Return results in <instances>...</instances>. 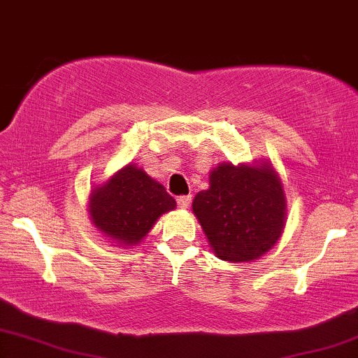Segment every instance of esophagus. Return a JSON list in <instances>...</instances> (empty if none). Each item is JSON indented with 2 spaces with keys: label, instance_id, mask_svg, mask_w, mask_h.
<instances>
[{
  "label": "esophagus",
  "instance_id": "34e87169",
  "mask_svg": "<svg viewBox=\"0 0 358 358\" xmlns=\"http://www.w3.org/2000/svg\"><path fill=\"white\" fill-rule=\"evenodd\" d=\"M190 202H192V195H183L176 199V203H178L180 208H188Z\"/></svg>",
  "mask_w": 358,
  "mask_h": 358
}]
</instances>
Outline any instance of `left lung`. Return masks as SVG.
I'll use <instances>...</instances> for the list:
<instances>
[{
    "label": "left lung",
    "mask_w": 358,
    "mask_h": 358,
    "mask_svg": "<svg viewBox=\"0 0 358 358\" xmlns=\"http://www.w3.org/2000/svg\"><path fill=\"white\" fill-rule=\"evenodd\" d=\"M192 208L215 256L256 261L274 248L286 225V195L273 163H219Z\"/></svg>",
    "instance_id": "obj_1"
}]
</instances>
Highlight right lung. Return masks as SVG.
<instances>
[{
	"label": "right lung",
	"mask_w": 358,
	"mask_h": 358,
	"mask_svg": "<svg viewBox=\"0 0 358 358\" xmlns=\"http://www.w3.org/2000/svg\"><path fill=\"white\" fill-rule=\"evenodd\" d=\"M176 202L165 187L143 168L126 165L89 193L87 212L102 237L131 249L150 234L163 213Z\"/></svg>",
	"instance_id": "obj_1"
}]
</instances>
